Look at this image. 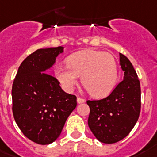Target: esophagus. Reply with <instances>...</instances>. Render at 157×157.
<instances>
[{
    "mask_svg": "<svg viewBox=\"0 0 157 157\" xmlns=\"http://www.w3.org/2000/svg\"><path fill=\"white\" fill-rule=\"evenodd\" d=\"M77 102L78 103V104H80V103L85 102V99L79 98V97H78V98H77Z\"/></svg>",
    "mask_w": 157,
    "mask_h": 157,
    "instance_id": "esophagus-1",
    "label": "esophagus"
}]
</instances>
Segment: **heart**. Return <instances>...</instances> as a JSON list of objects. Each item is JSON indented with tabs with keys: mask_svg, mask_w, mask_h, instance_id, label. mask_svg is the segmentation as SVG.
<instances>
[{
	"mask_svg": "<svg viewBox=\"0 0 157 157\" xmlns=\"http://www.w3.org/2000/svg\"><path fill=\"white\" fill-rule=\"evenodd\" d=\"M67 67L57 66L55 75L62 87L70 92L81 76L82 84L92 97L108 95L115 87L118 78L116 61L112 55L95 50H83L70 55Z\"/></svg>",
	"mask_w": 157,
	"mask_h": 157,
	"instance_id": "b5f03b06",
	"label": "heart"
}]
</instances>
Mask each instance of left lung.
Instances as JSON below:
<instances>
[{"label": "left lung", "mask_w": 157, "mask_h": 157, "mask_svg": "<svg viewBox=\"0 0 157 157\" xmlns=\"http://www.w3.org/2000/svg\"><path fill=\"white\" fill-rule=\"evenodd\" d=\"M124 80L101 100L87 101L90 107L88 126L98 140L115 143L133 129L141 110V88L138 75L129 59L120 53Z\"/></svg>", "instance_id": "8db88e82"}]
</instances>
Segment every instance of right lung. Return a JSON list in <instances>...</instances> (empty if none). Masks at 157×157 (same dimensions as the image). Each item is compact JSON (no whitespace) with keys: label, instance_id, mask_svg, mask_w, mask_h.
<instances>
[{"label":"right lung","instance_id":"obj_1","mask_svg":"<svg viewBox=\"0 0 157 157\" xmlns=\"http://www.w3.org/2000/svg\"><path fill=\"white\" fill-rule=\"evenodd\" d=\"M63 52V47L35 51L21 63L12 86L14 120L25 137L41 145L56 140L77 106V98L47 74Z\"/></svg>","mask_w":157,"mask_h":157}]
</instances>
